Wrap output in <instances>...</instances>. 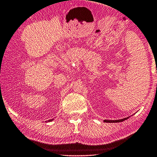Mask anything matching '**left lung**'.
Instances as JSON below:
<instances>
[{
	"instance_id": "obj_1",
	"label": "left lung",
	"mask_w": 157,
	"mask_h": 157,
	"mask_svg": "<svg viewBox=\"0 0 157 157\" xmlns=\"http://www.w3.org/2000/svg\"><path fill=\"white\" fill-rule=\"evenodd\" d=\"M128 118H125L124 119H121V120H116V121H111V120H104V122H106V123H116V122H122V121H124L125 120H126V119H128Z\"/></svg>"
}]
</instances>
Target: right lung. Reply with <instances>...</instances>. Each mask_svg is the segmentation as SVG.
<instances>
[{"mask_svg":"<svg viewBox=\"0 0 157 157\" xmlns=\"http://www.w3.org/2000/svg\"><path fill=\"white\" fill-rule=\"evenodd\" d=\"M53 121V119H51V120H49L48 121Z\"/></svg>","mask_w":157,"mask_h":157,"instance_id":"add662e5","label":"right lung"}]
</instances>
